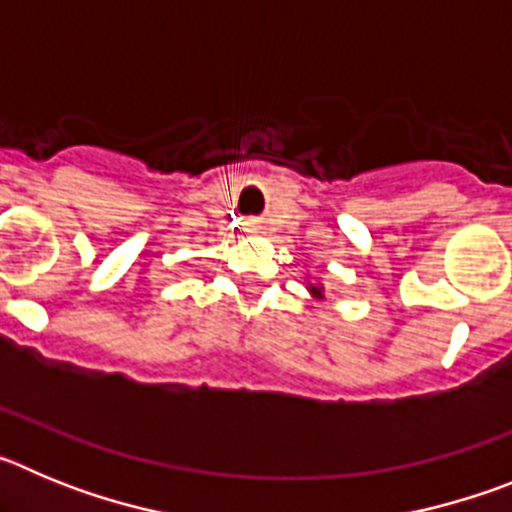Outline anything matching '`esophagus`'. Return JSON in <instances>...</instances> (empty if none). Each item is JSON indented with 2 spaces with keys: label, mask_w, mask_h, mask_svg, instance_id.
I'll return each instance as SVG.
<instances>
[{
  "label": "esophagus",
  "mask_w": 512,
  "mask_h": 512,
  "mask_svg": "<svg viewBox=\"0 0 512 512\" xmlns=\"http://www.w3.org/2000/svg\"><path fill=\"white\" fill-rule=\"evenodd\" d=\"M246 228H248V230H259V225H256V220H248Z\"/></svg>",
  "instance_id": "obj_1"
}]
</instances>
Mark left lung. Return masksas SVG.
<instances>
[{
  "label": "left lung",
  "instance_id": "1",
  "mask_svg": "<svg viewBox=\"0 0 512 512\" xmlns=\"http://www.w3.org/2000/svg\"><path fill=\"white\" fill-rule=\"evenodd\" d=\"M312 289V295H315V297H320V289L318 287H310Z\"/></svg>",
  "mask_w": 512,
  "mask_h": 512
}]
</instances>
